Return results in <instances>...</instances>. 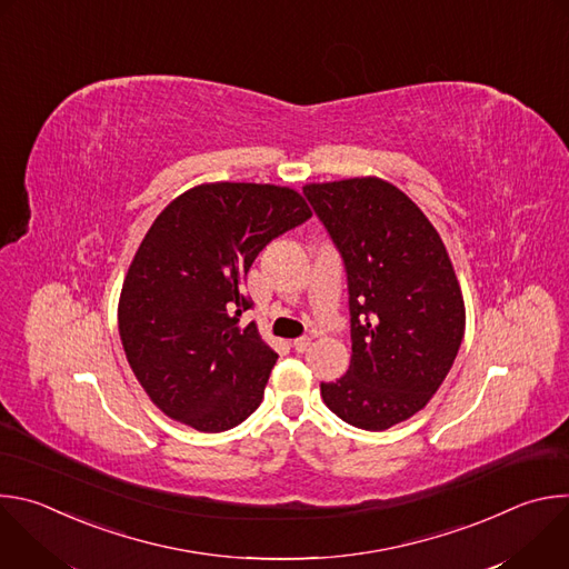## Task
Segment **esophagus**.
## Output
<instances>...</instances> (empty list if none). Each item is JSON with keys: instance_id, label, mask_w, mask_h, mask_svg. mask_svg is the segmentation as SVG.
Returning <instances> with one entry per match:
<instances>
[{"instance_id": "esophagus-1", "label": "esophagus", "mask_w": 569, "mask_h": 569, "mask_svg": "<svg viewBox=\"0 0 569 569\" xmlns=\"http://www.w3.org/2000/svg\"><path fill=\"white\" fill-rule=\"evenodd\" d=\"M310 345H312V340H310V338H297V340H292V349H295L297 353L308 351V349H310Z\"/></svg>"}]
</instances>
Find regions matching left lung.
Wrapping results in <instances>:
<instances>
[{"instance_id": "obj_1", "label": "left lung", "mask_w": 569, "mask_h": 569, "mask_svg": "<svg viewBox=\"0 0 569 569\" xmlns=\"http://www.w3.org/2000/svg\"><path fill=\"white\" fill-rule=\"evenodd\" d=\"M349 281L351 365L321 382L327 408L380 432L421 412L466 329L463 295L439 231L398 187L349 178L303 187Z\"/></svg>"}]
</instances>
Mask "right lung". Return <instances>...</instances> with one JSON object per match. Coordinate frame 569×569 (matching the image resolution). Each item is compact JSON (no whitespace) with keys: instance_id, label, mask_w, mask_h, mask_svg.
<instances>
[{"instance_id":"right-lung-1","label":"right lung","mask_w":569,"mask_h":569,"mask_svg":"<svg viewBox=\"0 0 569 569\" xmlns=\"http://www.w3.org/2000/svg\"><path fill=\"white\" fill-rule=\"evenodd\" d=\"M312 216L290 187L209 182L178 196L146 231L119 297L128 365L157 408L224 432L263 400L277 353L242 295L268 242Z\"/></svg>"}]
</instances>
